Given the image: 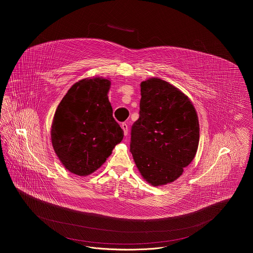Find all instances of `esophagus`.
I'll return each instance as SVG.
<instances>
[{
  "label": "esophagus",
  "instance_id": "1",
  "mask_svg": "<svg viewBox=\"0 0 253 253\" xmlns=\"http://www.w3.org/2000/svg\"><path fill=\"white\" fill-rule=\"evenodd\" d=\"M122 128L124 129V134L127 135V133H128V126H127V125L126 123L122 124Z\"/></svg>",
  "mask_w": 253,
  "mask_h": 253
}]
</instances>
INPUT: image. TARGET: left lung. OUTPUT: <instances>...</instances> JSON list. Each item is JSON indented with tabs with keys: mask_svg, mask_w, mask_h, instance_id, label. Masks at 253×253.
<instances>
[{
	"mask_svg": "<svg viewBox=\"0 0 253 253\" xmlns=\"http://www.w3.org/2000/svg\"><path fill=\"white\" fill-rule=\"evenodd\" d=\"M141 86L139 119L131 126L130 152L142 177L153 186L176 180L196 156L200 126L182 91L158 78Z\"/></svg>",
	"mask_w": 253,
	"mask_h": 253,
	"instance_id": "1",
	"label": "left lung"
}]
</instances>
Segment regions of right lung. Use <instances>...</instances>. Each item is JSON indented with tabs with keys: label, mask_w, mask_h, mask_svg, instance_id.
I'll return each mask as SVG.
<instances>
[{
	"label": "right lung",
	"mask_w": 253,
	"mask_h": 253,
	"mask_svg": "<svg viewBox=\"0 0 253 253\" xmlns=\"http://www.w3.org/2000/svg\"><path fill=\"white\" fill-rule=\"evenodd\" d=\"M111 82L84 79L74 84L55 111L50 136L58 159L70 172L85 176L98 169L124 137L109 102Z\"/></svg>",
	"instance_id": "add662e5"
}]
</instances>
